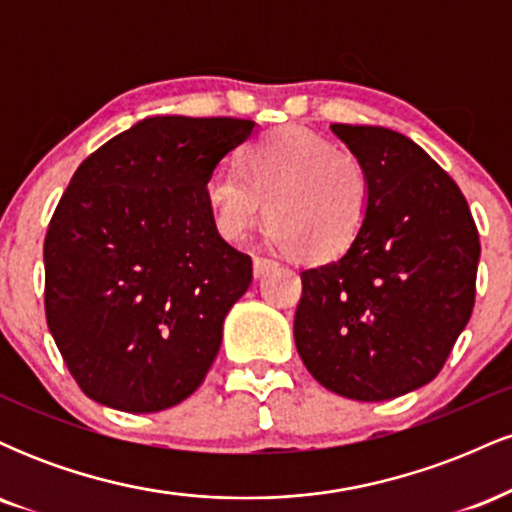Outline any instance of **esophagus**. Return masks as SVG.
<instances>
[{"mask_svg": "<svg viewBox=\"0 0 512 512\" xmlns=\"http://www.w3.org/2000/svg\"><path fill=\"white\" fill-rule=\"evenodd\" d=\"M276 267H279V264H276L274 260H269V257H255V260H252V269H255V276L269 274Z\"/></svg>", "mask_w": 512, "mask_h": 512, "instance_id": "34e87169", "label": "esophagus"}]
</instances>
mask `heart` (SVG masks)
I'll return each mask as SVG.
<instances>
[{"mask_svg": "<svg viewBox=\"0 0 512 512\" xmlns=\"http://www.w3.org/2000/svg\"><path fill=\"white\" fill-rule=\"evenodd\" d=\"M216 231L238 243L267 216L274 245L308 260H334L356 243L370 202L361 158L305 127H279L245 146L240 170L209 175Z\"/></svg>", "mask_w": 512, "mask_h": 512, "instance_id": "obj_1", "label": "heart"}]
</instances>
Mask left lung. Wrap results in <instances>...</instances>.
Segmentation results:
<instances>
[{
	"instance_id": "left-lung-1",
	"label": "left lung",
	"mask_w": 512,
	"mask_h": 512,
	"mask_svg": "<svg viewBox=\"0 0 512 512\" xmlns=\"http://www.w3.org/2000/svg\"><path fill=\"white\" fill-rule=\"evenodd\" d=\"M361 158L370 202L356 243L301 272L293 337L310 375L358 402L431 383L467 327L479 233L455 180L404 134L332 125Z\"/></svg>"
}]
</instances>
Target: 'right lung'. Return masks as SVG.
Returning a JSON list of instances; mask_svg holds the SVG:
<instances>
[{"mask_svg": "<svg viewBox=\"0 0 512 512\" xmlns=\"http://www.w3.org/2000/svg\"><path fill=\"white\" fill-rule=\"evenodd\" d=\"M252 132L236 117H146L76 168L45 236V315L86 397L151 414L202 385L252 281L204 187Z\"/></svg>", "mask_w": 512, "mask_h": 512, "instance_id": "1", "label": "right lung"}]
</instances>
